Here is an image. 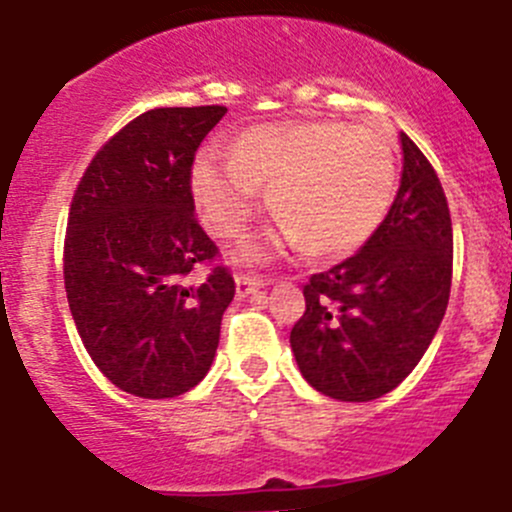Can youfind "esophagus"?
I'll list each match as a JSON object with an SVG mask.
<instances>
[{"instance_id":"1","label":"esophagus","mask_w":512,"mask_h":512,"mask_svg":"<svg viewBox=\"0 0 512 512\" xmlns=\"http://www.w3.org/2000/svg\"><path fill=\"white\" fill-rule=\"evenodd\" d=\"M234 285H237V296L245 298L250 296V293H255V290L265 288L267 283L262 278H252V275H237V278H234Z\"/></svg>"}]
</instances>
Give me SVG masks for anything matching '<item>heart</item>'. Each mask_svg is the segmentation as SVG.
I'll return each instance as SVG.
<instances>
[{
  "label": "heart",
  "mask_w": 512,
  "mask_h": 512,
  "mask_svg": "<svg viewBox=\"0 0 512 512\" xmlns=\"http://www.w3.org/2000/svg\"><path fill=\"white\" fill-rule=\"evenodd\" d=\"M278 222L239 247L234 260L265 265L311 242L313 255L347 257L375 237L398 186L390 142L347 122L262 124L239 132L232 158L201 150L191 165V196L216 237H239L265 204Z\"/></svg>",
  "instance_id": "heart-1"
}]
</instances>
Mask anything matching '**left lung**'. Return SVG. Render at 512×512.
<instances>
[{"label":"left lung","instance_id":"left-lung-1","mask_svg":"<svg viewBox=\"0 0 512 512\" xmlns=\"http://www.w3.org/2000/svg\"><path fill=\"white\" fill-rule=\"evenodd\" d=\"M403 173L385 222L357 255L303 285L290 349L311 388L344 403L395 390L434 342L451 290V216L436 170L400 132Z\"/></svg>","mask_w":512,"mask_h":512}]
</instances>
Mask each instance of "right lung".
<instances>
[{
  "label": "right lung",
  "mask_w": 512,
  "mask_h": 512,
  "mask_svg": "<svg viewBox=\"0 0 512 512\" xmlns=\"http://www.w3.org/2000/svg\"><path fill=\"white\" fill-rule=\"evenodd\" d=\"M227 107H163L101 147L68 214L63 278L86 352L137 398L196 388L219 347L234 298L227 267L186 283L216 245L193 216V155Z\"/></svg>",
  "instance_id": "obj_1"
}]
</instances>
